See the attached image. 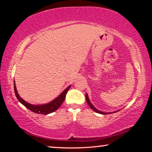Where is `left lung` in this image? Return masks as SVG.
Returning <instances> with one entry per match:
<instances>
[{"label": "left lung", "mask_w": 152, "mask_h": 152, "mask_svg": "<svg viewBox=\"0 0 152 152\" xmlns=\"http://www.w3.org/2000/svg\"><path fill=\"white\" fill-rule=\"evenodd\" d=\"M86 101L87 102V103H88V104L90 106V107L91 108V109L94 110V111H95L97 113H100V114H102V115H107V114H109V113H104V112H102V111H100V110H99L98 109H96V108H95L93 105L92 104V103L91 102V101H90V100L88 99V94H86ZM118 111V110H117ZM117 111H115L113 113H116Z\"/></svg>", "instance_id": "left-lung-1"}]
</instances>
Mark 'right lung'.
Segmentation results:
<instances>
[{"label": "right lung", "mask_w": 152, "mask_h": 152, "mask_svg": "<svg viewBox=\"0 0 152 152\" xmlns=\"http://www.w3.org/2000/svg\"><path fill=\"white\" fill-rule=\"evenodd\" d=\"M71 86H69L68 88H66L64 91L61 92V93L59 95V96L55 99L53 101H52L50 102H49L48 104H38V105H34L28 103V102H25L22 98H20V96L18 94L16 86H15V83L14 81V90H15V93L17 99L19 100V101L23 104L25 107H27L28 109H29L31 111L34 112L35 113H38V114H43V115H48L50 114L51 113L54 112L55 110H57L59 107L61 106V104H62V102L64 101L66 98V94L67 92L68 91V90L70 89Z\"/></svg>", "instance_id": "right-lung-1"}]
</instances>
